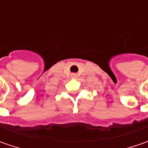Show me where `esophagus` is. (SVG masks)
I'll return each instance as SVG.
<instances>
[{
  "instance_id": "obj_1",
  "label": "esophagus",
  "mask_w": 148,
  "mask_h": 148,
  "mask_svg": "<svg viewBox=\"0 0 148 148\" xmlns=\"http://www.w3.org/2000/svg\"><path fill=\"white\" fill-rule=\"evenodd\" d=\"M71 77H77V76H76V74H72V75H71Z\"/></svg>"
}]
</instances>
